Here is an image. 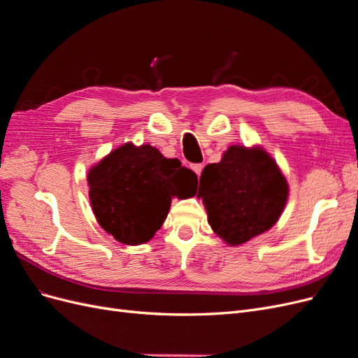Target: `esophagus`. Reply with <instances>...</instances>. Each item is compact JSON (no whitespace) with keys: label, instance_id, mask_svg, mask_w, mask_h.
I'll list each match as a JSON object with an SVG mask.
<instances>
[{"label":"esophagus","instance_id":"34e87169","mask_svg":"<svg viewBox=\"0 0 358 358\" xmlns=\"http://www.w3.org/2000/svg\"><path fill=\"white\" fill-rule=\"evenodd\" d=\"M191 169L196 171V175L200 176L201 175V170H203V166L201 164H191Z\"/></svg>","mask_w":358,"mask_h":358}]
</instances>
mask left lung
Segmentation results:
<instances>
[{
    "label": "left lung",
    "mask_w": 358,
    "mask_h": 358,
    "mask_svg": "<svg viewBox=\"0 0 358 358\" xmlns=\"http://www.w3.org/2000/svg\"><path fill=\"white\" fill-rule=\"evenodd\" d=\"M197 197L203 199L212 230L236 246L276 224L288 185L264 150L231 146L221 162L204 167Z\"/></svg>",
    "instance_id": "8db88e82"
}]
</instances>
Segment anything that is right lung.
Returning a JSON list of instances; mask_svg holds the SVG:
<instances>
[{"label":"right lung","instance_id":"right-lung-1","mask_svg":"<svg viewBox=\"0 0 358 358\" xmlns=\"http://www.w3.org/2000/svg\"><path fill=\"white\" fill-rule=\"evenodd\" d=\"M196 179L179 159L164 158L149 145L127 143L88 173L90 200L107 233L121 243L140 245L164 222L171 197L191 191Z\"/></svg>","mask_w":358,"mask_h":358}]
</instances>
